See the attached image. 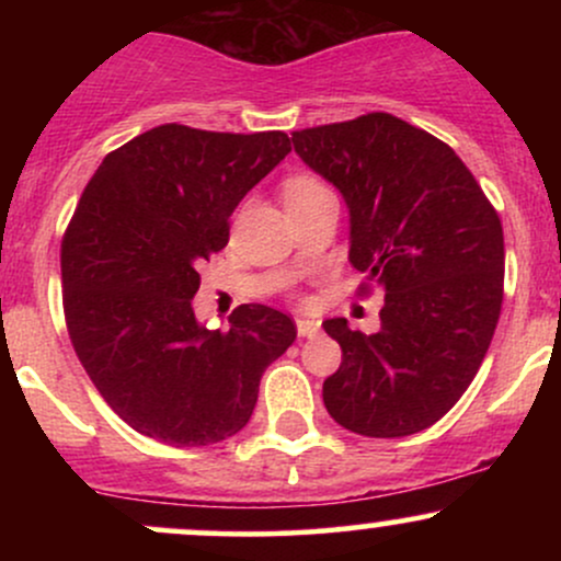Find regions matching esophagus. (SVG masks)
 <instances>
[{
  "label": "esophagus",
  "instance_id": "obj_1",
  "mask_svg": "<svg viewBox=\"0 0 561 561\" xmlns=\"http://www.w3.org/2000/svg\"><path fill=\"white\" fill-rule=\"evenodd\" d=\"M321 332V324L313 319H298V337H317Z\"/></svg>",
  "mask_w": 561,
  "mask_h": 561
}]
</instances>
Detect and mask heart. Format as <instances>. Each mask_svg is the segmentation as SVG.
<instances>
[{
  "label": "heart",
  "instance_id": "heart-1",
  "mask_svg": "<svg viewBox=\"0 0 561 561\" xmlns=\"http://www.w3.org/2000/svg\"><path fill=\"white\" fill-rule=\"evenodd\" d=\"M319 186H321V184L317 182V179H311V176H293V179H287V182H285V190H282V197L293 199V197L308 195V192L319 190Z\"/></svg>",
  "mask_w": 561,
  "mask_h": 561
}]
</instances>
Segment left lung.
Wrapping results in <instances>:
<instances>
[{
	"label": "left lung",
	"instance_id": "obj_1",
	"mask_svg": "<svg viewBox=\"0 0 561 561\" xmlns=\"http://www.w3.org/2000/svg\"><path fill=\"white\" fill-rule=\"evenodd\" d=\"M302 163L351 214L353 268L385 293L379 332L324 330L343 364L324 379L337 424L366 437L427 430L478 375L504 300V229L461 158L390 113L293 131Z\"/></svg>",
	"mask_w": 561,
	"mask_h": 561
}]
</instances>
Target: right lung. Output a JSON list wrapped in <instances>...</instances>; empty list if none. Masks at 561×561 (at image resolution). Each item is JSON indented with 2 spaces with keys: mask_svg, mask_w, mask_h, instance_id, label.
Masks as SVG:
<instances>
[{
  "mask_svg": "<svg viewBox=\"0 0 561 561\" xmlns=\"http://www.w3.org/2000/svg\"><path fill=\"white\" fill-rule=\"evenodd\" d=\"M285 131L221 134L163 124L100 163L62 237L70 343L107 405L176 448L248 424L266 366L295 321L240 306L227 330L199 324L197 266L227 248L229 216L285 160Z\"/></svg>",
  "mask_w": 561,
  "mask_h": 561,
  "instance_id": "add662e5",
  "label": "right lung"
}]
</instances>
